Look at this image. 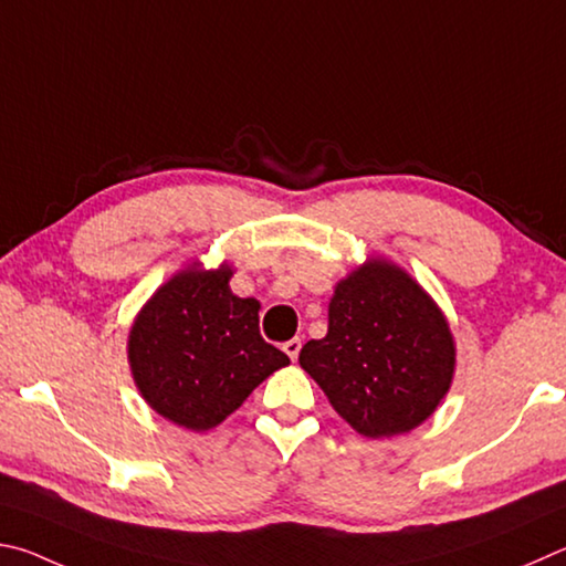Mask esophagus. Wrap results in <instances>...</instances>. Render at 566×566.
I'll use <instances>...</instances> for the list:
<instances>
[{"label": "esophagus", "mask_w": 566, "mask_h": 566, "mask_svg": "<svg viewBox=\"0 0 566 566\" xmlns=\"http://www.w3.org/2000/svg\"><path fill=\"white\" fill-rule=\"evenodd\" d=\"M301 340L298 338H293V340H289V343H283V350H285V355H289V358L295 363L298 360V353H301Z\"/></svg>", "instance_id": "34e87169"}]
</instances>
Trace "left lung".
Wrapping results in <instances>:
<instances>
[{"label": "left lung", "mask_w": 566, "mask_h": 566, "mask_svg": "<svg viewBox=\"0 0 566 566\" xmlns=\"http://www.w3.org/2000/svg\"><path fill=\"white\" fill-rule=\"evenodd\" d=\"M301 368L365 438L410 432L438 410L454 375L448 318L422 285L368 258L335 285L328 335L308 340Z\"/></svg>", "instance_id": "left-lung-1"}]
</instances>
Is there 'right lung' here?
I'll list each match as a JSON object with an SVG mask.
<instances>
[{"instance_id":"right-lung-1","label":"right lung","mask_w":566,"mask_h":566,"mask_svg":"<svg viewBox=\"0 0 566 566\" xmlns=\"http://www.w3.org/2000/svg\"><path fill=\"white\" fill-rule=\"evenodd\" d=\"M231 275L228 263L216 271L191 263L148 298L128 333L138 392L178 428H216L291 363L261 338V303L233 295Z\"/></svg>"}]
</instances>
